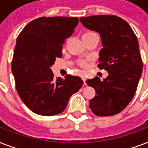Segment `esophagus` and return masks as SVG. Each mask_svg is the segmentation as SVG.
Here are the masks:
<instances>
[{
    "label": "esophagus",
    "mask_w": 148,
    "mask_h": 148,
    "mask_svg": "<svg viewBox=\"0 0 148 148\" xmlns=\"http://www.w3.org/2000/svg\"><path fill=\"white\" fill-rule=\"evenodd\" d=\"M81 78H82V80H83L84 84H86V80H87V78H86L85 74H81Z\"/></svg>",
    "instance_id": "34e87169"
}]
</instances>
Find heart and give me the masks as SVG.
<instances>
[{"label":"heart","mask_w":148,"mask_h":148,"mask_svg":"<svg viewBox=\"0 0 148 148\" xmlns=\"http://www.w3.org/2000/svg\"><path fill=\"white\" fill-rule=\"evenodd\" d=\"M97 34L94 31H87L85 33L83 34V37L82 38H93V37H97ZM79 64L82 66V67H85L86 66V62L85 61H84V60H81V61H79Z\"/></svg>","instance_id":"1"}]
</instances>
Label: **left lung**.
Returning <instances> with one entry per match:
<instances>
[{
	"label": "left lung",
	"instance_id": "8db88e82",
	"mask_svg": "<svg viewBox=\"0 0 148 148\" xmlns=\"http://www.w3.org/2000/svg\"><path fill=\"white\" fill-rule=\"evenodd\" d=\"M80 21L86 28L100 34L103 47L97 66L109 74L103 81L95 77L86 81L96 91L89 108L97 116L117 114L133 99L142 73L138 38L126 21L114 15H95Z\"/></svg>",
	"mask_w": 148,
	"mask_h": 148
}]
</instances>
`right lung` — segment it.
Segmentation results:
<instances>
[{
    "instance_id": "1",
    "label": "right lung",
    "mask_w": 148,
    "mask_h": 148,
    "mask_svg": "<svg viewBox=\"0 0 148 148\" xmlns=\"http://www.w3.org/2000/svg\"><path fill=\"white\" fill-rule=\"evenodd\" d=\"M77 17H41L19 34L12 70L18 95L37 114L53 116L64 111L73 94L83 85L78 76L67 74L55 80L51 67L62 57V45L74 33Z\"/></svg>"
}]
</instances>
